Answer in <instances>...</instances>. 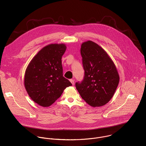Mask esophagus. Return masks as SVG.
I'll return each mask as SVG.
<instances>
[{"label": "esophagus", "instance_id": "1", "mask_svg": "<svg viewBox=\"0 0 146 146\" xmlns=\"http://www.w3.org/2000/svg\"><path fill=\"white\" fill-rule=\"evenodd\" d=\"M70 82L71 83V84H72V85H74V84H75V82H74V80L73 79H70Z\"/></svg>", "mask_w": 146, "mask_h": 146}]
</instances>
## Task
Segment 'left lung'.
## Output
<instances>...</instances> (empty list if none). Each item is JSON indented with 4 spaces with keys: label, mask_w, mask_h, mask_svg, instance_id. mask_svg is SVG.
Returning a JSON list of instances; mask_svg holds the SVG:
<instances>
[{
    "label": "left lung",
    "mask_w": 146,
    "mask_h": 146,
    "mask_svg": "<svg viewBox=\"0 0 146 146\" xmlns=\"http://www.w3.org/2000/svg\"><path fill=\"white\" fill-rule=\"evenodd\" d=\"M85 75L75 84L84 100L92 107H101L112 98L120 80L117 68L111 57L97 43L88 40L81 45Z\"/></svg>",
    "instance_id": "1"
}]
</instances>
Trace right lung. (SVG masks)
I'll return each mask as SVG.
<instances>
[{
  "instance_id": "obj_1",
  "label": "right lung",
  "mask_w": 146,
  "mask_h": 146,
  "mask_svg": "<svg viewBox=\"0 0 146 146\" xmlns=\"http://www.w3.org/2000/svg\"><path fill=\"white\" fill-rule=\"evenodd\" d=\"M64 44H50L40 50L29 63L24 85L31 99L42 107H49L72 84L63 76L62 57Z\"/></svg>"
}]
</instances>
